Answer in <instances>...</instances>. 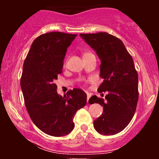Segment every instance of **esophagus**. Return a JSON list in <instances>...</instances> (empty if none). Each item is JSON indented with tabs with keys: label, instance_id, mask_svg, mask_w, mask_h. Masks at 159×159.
I'll return each instance as SVG.
<instances>
[{
	"label": "esophagus",
	"instance_id": "34e87169",
	"mask_svg": "<svg viewBox=\"0 0 159 159\" xmlns=\"http://www.w3.org/2000/svg\"><path fill=\"white\" fill-rule=\"evenodd\" d=\"M87 103H88V101H89V98H90L91 95H90V93H87Z\"/></svg>",
	"mask_w": 159,
	"mask_h": 159
}]
</instances>
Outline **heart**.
Instances as JSON below:
<instances>
[{"instance_id":"obj_1","label":"heart","mask_w":159,"mask_h":159,"mask_svg":"<svg viewBox=\"0 0 159 159\" xmlns=\"http://www.w3.org/2000/svg\"><path fill=\"white\" fill-rule=\"evenodd\" d=\"M89 54V53H85V54H84V55H85V54Z\"/></svg>"}]
</instances>
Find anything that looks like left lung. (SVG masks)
Wrapping results in <instances>:
<instances>
[{"mask_svg":"<svg viewBox=\"0 0 159 159\" xmlns=\"http://www.w3.org/2000/svg\"><path fill=\"white\" fill-rule=\"evenodd\" d=\"M80 36L101 61L100 77L104 81L98 91L108 93L105 98L93 96L89 99L90 104L103 107L102 114L93 121L94 128L105 135L116 134L130 123L138 101V75L132 57L119 38L107 33Z\"/></svg>","mask_w":159,"mask_h":159,"instance_id":"left-lung-1","label":"left lung"}]
</instances>
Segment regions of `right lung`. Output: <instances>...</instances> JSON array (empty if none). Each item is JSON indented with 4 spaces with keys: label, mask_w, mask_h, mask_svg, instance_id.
Wrapping results in <instances>:
<instances>
[{
    "label": "right lung",
    "mask_w": 159,
    "mask_h": 159,
    "mask_svg": "<svg viewBox=\"0 0 159 159\" xmlns=\"http://www.w3.org/2000/svg\"><path fill=\"white\" fill-rule=\"evenodd\" d=\"M77 34L50 32L34 40L23 64L21 77L25 107L34 123L51 136L69 134L75 126L73 118L87 103L81 89L59 96L55 80L62 72L67 48Z\"/></svg>",
    "instance_id": "1"
}]
</instances>
